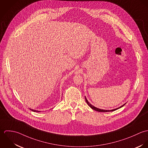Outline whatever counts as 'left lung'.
<instances>
[{
    "mask_svg": "<svg viewBox=\"0 0 148 148\" xmlns=\"http://www.w3.org/2000/svg\"><path fill=\"white\" fill-rule=\"evenodd\" d=\"M85 100H86V103H88V105H89V106H90L92 109H93V110H95V111H97V112H113V111L116 110H117L118 109H119V108H121L123 107V106L126 104V103H125V104H123V105H122L121 106H120L119 108H118L115 109H113V110H103V109H98V108H95V106H94L93 105H92L91 103H89V101H88V99H86V97H85Z\"/></svg>",
    "mask_w": 148,
    "mask_h": 148,
    "instance_id": "1",
    "label": "left lung"
}]
</instances>
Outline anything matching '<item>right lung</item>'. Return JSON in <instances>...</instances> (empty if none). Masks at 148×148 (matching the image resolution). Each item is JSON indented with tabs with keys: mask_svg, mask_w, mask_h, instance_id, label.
<instances>
[{
	"mask_svg": "<svg viewBox=\"0 0 148 148\" xmlns=\"http://www.w3.org/2000/svg\"><path fill=\"white\" fill-rule=\"evenodd\" d=\"M30 110H31L32 111H33V112H40V111H38V110H33V109H30Z\"/></svg>",
	"mask_w": 148,
	"mask_h": 148,
	"instance_id": "1",
	"label": "right lung"
}]
</instances>
